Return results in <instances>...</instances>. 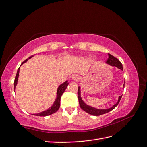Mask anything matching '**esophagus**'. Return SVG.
<instances>
[{
	"mask_svg": "<svg viewBox=\"0 0 147 147\" xmlns=\"http://www.w3.org/2000/svg\"><path fill=\"white\" fill-rule=\"evenodd\" d=\"M72 79L74 81H78V80H79V76H78V75H73L72 77Z\"/></svg>",
	"mask_w": 147,
	"mask_h": 147,
	"instance_id": "1",
	"label": "esophagus"
}]
</instances>
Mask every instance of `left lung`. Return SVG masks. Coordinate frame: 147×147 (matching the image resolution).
<instances>
[{
  "mask_svg": "<svg viewBox=\"0 0 147 147\" xmlns=\"http://www.w3.org/2000/svg\"><path fill=\"white\" fill-rule=\"evenodd\" d=\"M106 63L108 64L109 65H111L112 66H115L118 67V69H120L121 70L123 71V66L121 62L119 61L117 57H115V56H112L111 54H108V58L107 61H106ZM125 86V84H123V87ZM78 100H79V103L81 108L82 110H84V111H86L88 113H89L90 115H94V116H100L101 115H103L107 113H108L109 111H111L112 110L117 107V106L118 105L119 102L120 101L121 98L122 97V95L120 96H119L118 98V102L115 105L113 106L112 107L108 108V109H97L93 107H90L89 105H86V103H84V102L83 101V100L81 99V91H80V87H78Z\"/></svg>",
  "mask_w": 147,
  "mask_h": 147,
  "instance_id": "1",
  "label": "left lung"
}]
</instances>
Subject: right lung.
I'll return each instance as SVG.
<instances>
[{
	"mask_svg": "<svg viewBox=\"0 0 147 147\" xmlns=\"http://www.w3.org/2000/svg\"><path fill=\"white\" fill-rule=\"evenodd\" d=\"M33 56H31L30 57H29L28 59H27L26 60H25L24 62H22V63L21 64V65L23 64L26 63V61L28 60L30 58H31ZM20 65V66H21ZM19 69L20 67L18 68V72H17L16 74V76L15 78V80H14V90H15V88L17 85V83H18V77H19ZM69 84V83H68L67 81H66V82H64L63 84H61L60 86L58 87L57 88V98L56 99L55 101H54V104L53 105L52 107L51 108H49V109H47V110L46 111H44L42 112H40L39 113H36V114H32L33 115H35V116H39V117H46V116H48L50 115H52L54 113L56 112L58 110H59V108L60 107V101H61V97L62 96V94H63V93L64 92V91L66 90V89L67 88V85Z\"/></svg>",
	"mask_w": 147,
	"mask_h": 147,
	"instance_id": "right-lung-1",
	"label": "right lung"
}]
</instances>
